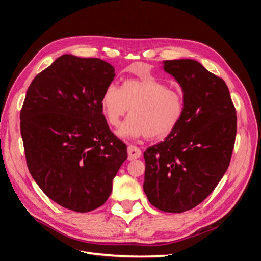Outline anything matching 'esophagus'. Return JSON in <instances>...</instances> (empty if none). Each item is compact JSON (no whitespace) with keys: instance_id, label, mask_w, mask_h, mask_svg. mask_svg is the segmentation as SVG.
I'll use <instances>...</instances> for the list:
<instances>
[{"instance_id":"esophagus-1","label":"esophagus","mask_w":261,"mask_h":261,"mask_svg":"<svg viewBox=\"0 0 261 261\" xmlns=\"http://www.w3.org/2000/svg\"><path fill=\"white\" fill-rule=\"evenodd\" d=\"M127 153H128V160H135L141 155V150L136 146L130 145L127 148Z\"/></svg>"}]
</instances>
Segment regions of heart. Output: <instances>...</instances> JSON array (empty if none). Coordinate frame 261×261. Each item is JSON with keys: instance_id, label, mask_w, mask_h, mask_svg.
<instances>
[{"instance_id": "heart-1", "label": "heart", "mask_w": 261, "mask_h": 261, "mask_svg": "<svg viewBox=\"0 0 261 261\" xmlns=\"http://www.w3.org/2000/svg\"><path fill=\"white\" fill-rule=\"evenodd\" d=\"M100 103L113 127L120 125L130 109L132 115L117 130L123 138L167 137L177 127L185 112L183 93L153 77L126 80L120 89L110 85L102 93Z\"/></svg>"}]
</instances>
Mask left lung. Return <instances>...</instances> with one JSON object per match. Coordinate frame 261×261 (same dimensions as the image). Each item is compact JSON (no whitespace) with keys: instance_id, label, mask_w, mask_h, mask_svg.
Listing matches in <instances>:
<instances>
[{"instance_id":"8db88e82","label":"left lung","mask_w":261,"mask_h":261,"mask_svg":"<svg viewBox=\"0 0 261 261\" xmlns=\"http://www.w3.org/2000/svg\"><path fill=\"white\" fill-rule=\"evenodd\" d=\"M163 69L181 87L185 112L177 127L144 152V192L164 212L198 206L230 165L236 111L222 78L195 60L163 61Z\"/></svg>"}]
</instances>
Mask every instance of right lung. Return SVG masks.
<instances>
[{"instance_id": "add662e5", "label": "right lung", "mask_w": 261, "mask_h": 261, "mask_svg": "<svg viewBox=\"0 0 261 261\" xmlns=\"http://www.w3.org/2000/svg\"><path fill=\"white\" fill-rule=\"evenodd\" d=\"M114 72L100 59L62 55L34 78L20 111L31 176L51 200L76 212L107 201L127 159L100 103Z\"/></svg>"}]
</instances>
